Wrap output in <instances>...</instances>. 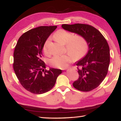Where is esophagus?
<instances>
[{
	"label": "esophagus",
	"mask_w": 121,
	"mask_h": 121,
	"mask_svg": "<svg viewBox=\"0 0 121 121\" xmlns=\"http://www.w3.org/2000/svg\"><path fill=\"white\" fill-rule=\"evenodd\" d=\"M71 68H73V69H76V67L75 66H73V67H71Z\"/></svg>",
	"instance_id": "obj_1"
}]
</instances>
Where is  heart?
I'll use <instances>...</instances> for the list:
<instances>
[{
    "instance_id": "obj_1",
    "label": "heart",
    "mask_w": 121,
    "mask_h": 121,
    "mask_svg": "<svg viewBox=\"0 0 121 121\" xmlns=\"http://www.w3.org/2000/svg\"><path fill=\"white\" fill-rule=\"evenodd\" d=\"M53 38L63 44H65L66 49L69 52L62 55H55L49 60V63L52 66L64 69L70 62L82 56L88 49V44L84 38L81 36H73L71 32L61 29L57 30L53 34ZM51 41L50 38L45 41L43 45V52L49 53L48 47Z\"/></svg>"
}]
</instances>
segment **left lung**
<instances>
[{"instance_id": "left-lung-1", "label": "left lung", "mask_w": 121, "mask_h": 121, "mask_svg": "<svg viewBox=\"0 0 121 121\" xmlns=\"http://www.w3.org/2000/svg\"><path fill=\"white\" fill-rule=\"evenodd\" d=\"M62 27L82 36L87 41L88 52L76 63L79 76L73 86L82 91H91L99 86L108 72L110 62L108 43L98 30L88 24H63Z\"/></svg>"}]
</instances>
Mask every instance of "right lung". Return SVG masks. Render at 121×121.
Segmentation results:
<instances>
[{"label":"right lung","mask_w":121,"mask_h":121,"mask_svg":"<svg viewBox=\"0 0 121 121\" xmlns=\"http://www.w3.org/2000/svg\"><path fill=\"white\" fill-rule=\"evenodd\" d=\"M56 26H43L24 33L19 38L14 52L13 68L21 85L35 94L50 91L60 69H45L42 60L43 45L45 41L56 28Z\"/></svg>","instance_id":"obj_1"}]
</instances>
